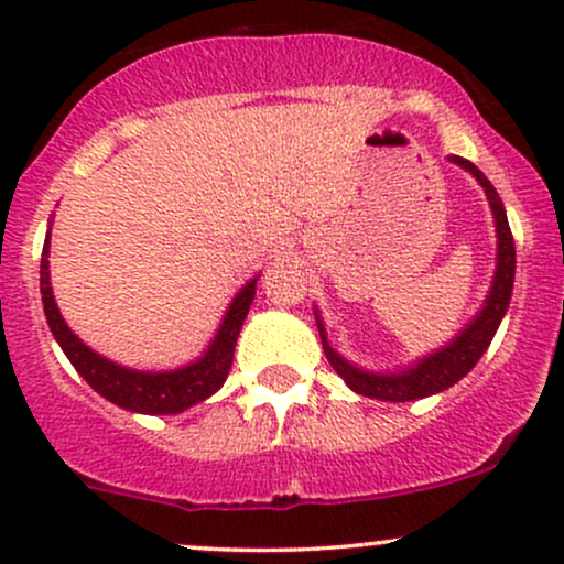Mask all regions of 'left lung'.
Returning <instances> with one entry per match:
<instances>
[{
  "label": "left lung",
  "instance_id": "1",
  "mask_svg": "<svg viewBox=\"0 0 564 564\" xmlns=\"http://www.w3.org/2000/svg\"><path fill=\"white\" fill-rule=\"evenodd\" d=\"M453 164H458L462 170L471 172L477 177V183L485 187V196L490 200V209H494L496 219V232H498V264L494 275V286H490L488 300H485L482 310L477 313V318L464 328L451 345H445L437 352L426 355L419 360L416 366H411L408 371L400 373H371L360 371L352 364H347L339 352H334V347L326 341V332H323V323L318 321V332L323 341V352H326L328 364L334 366V371L347 381L349 390L366 398L377 400H392V403H405V400H419L430 398V394L448 390L456 384L458 379H464L471 368L477 366V360L482 358V352L488 349L490 339L498 332V323H501L503 313H507L509 300H511V286H514V238H511L507 212H503L501 198H498L496 187L488 183V177L477 170L475 164L462 156H451Z\"/></svg>",
  "mask_w": 564,
  "mask_h": 564
}]
</instances>
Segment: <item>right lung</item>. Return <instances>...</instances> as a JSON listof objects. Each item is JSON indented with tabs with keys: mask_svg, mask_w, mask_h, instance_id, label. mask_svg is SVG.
Masks as SVG:
<instances>
[{
	"mask_svg": "<svg viewBox=\"0 0 564 564\" xmlns=\"http://www.w3.org/2000/svg\"><path fill=\"white\" fill-rule=\"evenodd\" d=\"M39 289H42L44 315H47L50 332L63 347L70 366L82 373L84 381L97 394L111 400L113 405L127 408V411L151 413V416H164V413H180L185 408L200 403L209 394H215L228 379L232 366V352H236L238 334H241L243 318L249 313L251 302L257 294V278H251L246 286L238 291L236 300L230 302L228 313H225L223 326L212 341L204 358L196 364L177 368V371H132L119 364H111L102 355H97L76 336L63 321L61 310H57L53 286H50V232L44 238L42 249V270H39Z\"/></svg>",
	"mask_w": 564,
	"mask_h": 564,
	"instance_id": "add662e5",
	"label": "right lung"
}]
</instances>
